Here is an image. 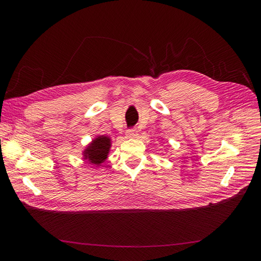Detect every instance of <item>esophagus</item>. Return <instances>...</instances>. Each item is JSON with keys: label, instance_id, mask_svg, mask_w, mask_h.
<instances>
[{"label": "esophagus", "instance_id": "obj_1", "mask_svg": "<svg viewBox=\"0 0 261 261\" xmlns=\"http://www.w3.org/2000/svg\"><path fill=\"white\" fill-rule=\"evenodd\" d=\"M138 136V130L137 129H129L126 133V137L127 138H136Z\"/></svg>", "mask_w": 261, "mask_h": 261}]
</instances>
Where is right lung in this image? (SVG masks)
<instances>
[{
    "mask_svg": "<svg viewBox=\"0 0 261 261\" xmlns=\"http://www.w3.org/2000/svg\"><path fill=\"white\" fill-rule=\"evenodd\" d=\"M112 139L106 135H98L84 148L83 160L93 167H101L110 153Z\"/></svg>",
    "mask_w": 261,
    "mask_h": 261,
    "instance_id": "obj_1",
    "label": "right lung"
}]
</instances>
